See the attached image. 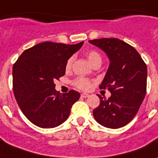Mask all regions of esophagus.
<instances>
[{
  "label": "esophagus",
  "instance_id": "34e87169",
  "mask_svg": "<svg viewBox=\"0 0 158 158\" xmlns=\"http://www.w3.org/2000/svg\"><path fill=\"white\" fill-rule=\"evenodd\" d=\"M81 97H82V98H87V97H89V94H85V93H82V94H81Z\"/></svg>",
  "mask_w": 158,
  "mask_h": 158
}]
</instances>
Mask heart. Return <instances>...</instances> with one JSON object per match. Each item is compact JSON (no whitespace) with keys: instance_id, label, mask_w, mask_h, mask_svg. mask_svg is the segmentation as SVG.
<instances>
[{"instance_id":"1","label":"heart","mask_w":158,"mask_h":158,"mask_svg":"<svg viewBox=\"0 0 158 158\" xmlns=\"http://www.w3.org/2000/svg\"><path fill=\"white\" fill-rule=\"evenodd\" d=\"M86 56L88 58L89 61L91 64H93L94 63L97 61H101V56L98 52L94 51V50H89L86 52ZM72 64H73V58H69L66 62L65 64V69L66 71H69L72 68ZM73 86H75L76 88H78L79 89L81 90H87L90 88L91 82L88 79H85L83 77H78L73 80Z\"/></svg>"}]
</instances>
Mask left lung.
<instances>
[{
	"label": "left lung",
	"mask_w": 158,
	"mask_h": 158,
	"mask_svg": "<svg viewBox=\"0 0 158 158\" xmlns=\"http://www.w3.org/2000/svg\"><path fill=\"white\" fill-rule=\"evenodd\" d=\"M89 43L104 50L110 67L100 89H107L110 98H100V106L93 110L95 121L103 127L117 129L135 117L147 92L148 69L139 52L117 38H101Z\"/></svg>",
	"instance_id": "left-lung-1"
}]
</instances>
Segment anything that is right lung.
Returning <instances> with one entry per match:
<instances>
[{
    "instance_id": "1",
    "label": "right lung",
    "mask_w": 158,
    "mask_h": 158,
    "mask_svg": "<svg viewBox=\"0 0 158 158\" xmlns=\"http://www.w3.org/2000/svg\"><path fill=\"white\" fill-rule=\"evenodd\" d=\"M83 45L45 43L25 50L12 69L13 93L26 117L42 128L61 125L69 116L80 94L71 89L61 94L54 81L65 74L69 58Z\"/></svg>"
}]
</instances>
